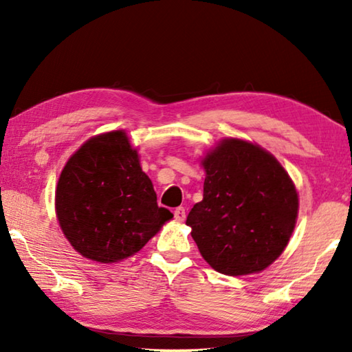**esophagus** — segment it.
<instances>
[{
	"label": "esophagus",
	"instance_id": "1",
	"mask_svg": "<svg viewBox=\"0 0 352 352\" xmlns=\"http://www.w3.org/2000/svg\"><path fill=\"white\" fill-rule=\"evenodd\" d=\"M174 217H175V220H178V222H183V220L186 219V210H184L183 206H178V208H175V211H174Z\"/></svg>",
	"mask_w": 352,
	"mask_h": 352
}]
</instances>
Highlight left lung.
Wrapping results in <instances>:
<instances>
[{
    "label": "left lung",
    "instance_id": "8db88e82",
    "mask_svg": "<svg viewBox=\"0 0 352 352\" xmlns=\"http://www.w3.org/2000/svg\"><path fill=\"white\" fill-rule=\"evenodd\" d=\"M201 164L204 200L186 219L200 254L223 275L265 270L294 233V182L272 153L243 140H222Z\"/></svg>",
    "mask_w": 352,
    "mask_h": 352
}]
</instances>
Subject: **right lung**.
<instances>
[{"instance_id":"right-lung-1","label":"right lung","mask_w":352,"mask_h":352,"mask_svg":"<svg viewBox=\"0 0 352 352\" xmlns=\"http://www.w3.org/2000/svg\"><path fill=\"white\" fill-rule=\"evenodd\" d=\"M56 212L76 252L102 264L138 253L174 217L158 206L124 130L93 136L68 160L57 183Z\"/></svg>"}]
</instances>
